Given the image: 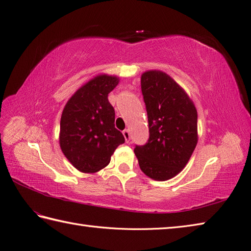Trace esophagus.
Returning a JSON list of instances; mask_svg holds the SVG:
<instances>
[{
    "label": "esophagus",
    "mask_w": 251,
    "mask_h": 251,
    "mask_svg": "<svg viewBox=\"0 0 251 251\" xmlns=\"http://www.w3.org/2000/svg\"><path fill=\"white\" fill-rule=\"evenodd\" d=\"M123 135L125 137L126 143H129V141H130V133H129L128 129H125V130H123Z\"/></svg>",
    "instance_id": "esophagus-1"
}]
</instances>
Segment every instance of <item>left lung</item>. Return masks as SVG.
Listing matches in <instances>:
<instances>
[{
  "mask_svg": "<svg viewBox=\"0 0 251 251\" xmlns=\"http://www.w3.org/2000/svg\"><path fill=\"white\" fill-rule=\"evenodd\" d=\"M149 140L135 146L142 171L154 180H168L188 164L198 141L197 110L183 88L165 72L142 74Z\"/></svg>",
  "mask_w": 251,
  "mask_h": 251,
  "instance_id": "8db88e82",
  "label": "left lung"
}]
</instances>
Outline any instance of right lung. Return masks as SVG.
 <instances>
[{"mask_svg": "<svg viewBox=\"0 0 251 251\" xmlns=\"http://www.w3.org/2000/svg\"><path fill=\"white\" fill-rule=\"evenodd\" d=\"M119 81L117 76H96L76 91L63 108L59 145L64 156L80 172L100 171L125 142L115 127V109L108 101V94Z\"/></svg>", "mask_w": 251, "mask_h": 251, "instance_id": "add662e5", "label": "right lung"}]
</instances>
